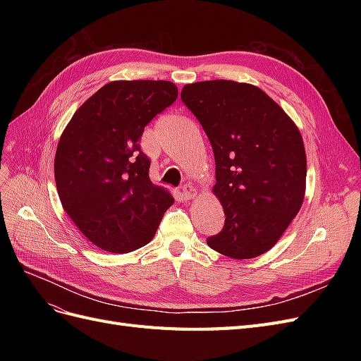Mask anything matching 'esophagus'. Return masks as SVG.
Instances as JSON below:
<instances>
[{
  "instance_id": "1",
  "label": "esophagus",
  "mask_w": 361,
  "mask_h": 361,
  "mask_svg": "<svg viewBox=\"0 0 361 361\" xmlns=\"http://www.w3.org/2000/svg\"><path fill=\"white\" fill-rule=\"evenodd\" d=\"M180 194H182L183 200H192V199L197 197V191H195L192 185H183L182 190H180Z\"/></svg>"
}]
</instances>
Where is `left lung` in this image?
I'll use <instances>...</instances> for the list:
<instances>
[{"instance_id": "left-lung-1", "label": "left lung", "mask_w": 361, "mask_h": 361, "mask_svg": "<svg viewBox=\"0 0 361 361\" xmlns=\"http://www.w3.org/2000/svg\"><path fill=\"white\" fill-rule=\"evenodd\" d=\"M180 99L197 117L215 157L214 194L223 231L206 238L232 259L267 253L304 200L307 161L300 130L259 87L227 80L185 85Z\"/></svg>"}]
</instances>
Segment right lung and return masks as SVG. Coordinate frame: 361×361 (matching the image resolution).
<instances>
[{"instance_id":"right-lung-1","label":"right lung","mask_w":361,"mask_h":361,"mask_svg":"<svg viewBox=\"0 0 361 361\" xmlns=\"http://www.w3.org/2000/svg\"><path fill=\"white\" fill-rule=\"evenodd\" d=\"M178 97L170 81H113L89 97L60 137L54 174L64 211L90 243L129 253L152 241L171 194L149 178L145 126Z\"/></svg>"}]
</instances>
